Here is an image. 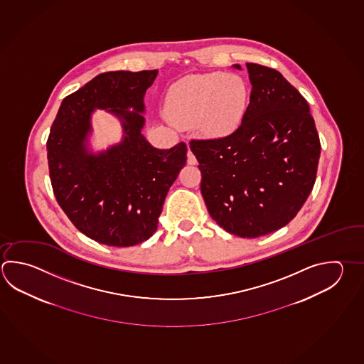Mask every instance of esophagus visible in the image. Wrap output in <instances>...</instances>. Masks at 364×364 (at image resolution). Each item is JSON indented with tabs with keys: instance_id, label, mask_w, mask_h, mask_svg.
<instances>
[{
	"instance_id": "esophagus-1",
	"label": "esophagus",
	"mask_w": 364,
	"mask_h": 364,
	"mask_svg": "<svg viewBox=\"0 0 364 364\" xmlns=\"http://www.w3.org/2000/svg\"><path fill=\"white\" fill-rule=\"evenodd\" d=\"M186 158H188V159H186V162H188L189 165H196V164H197V158H196V156L193 154L191 149H189L188 153H186Z\"/></svg>"
}]
</instances>
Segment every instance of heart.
Returning a JSON list of instances; mask_svg holds the SVG:
<instances>
[{
    "label": "heart",
    "instance_id": "obj_1",
    "mask_svg": "<svg viewBox=\"0 0 364 364\" xmlns=\"http://www.w3.org/2000/svg\"><path fill=\"white\" fill-rule=\"evenodd\" d=\"M250 103L243 78L220 72L180 80L167 94L166 109L173 124L194 126L208 136H227L240 129Z\"/></svg>",
    "mask_w": 364,
    "mask_h": 364
}]
</instances>
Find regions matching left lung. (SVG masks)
<instances>
[{"instance_id": "1", "label": "left lung", "mask_w": 364, "mask_h": 364, "mask_svg": "<svg viewBox=\"0 0 364 364\" xmlns=\"http://www.w3.org/2000/svg\"><path fill=\"white\" fill-rule=\"evenodd\" d=\"M246 65L252 90L240 129L189 144L211 218L228 233L257 238L301 210L316 183L321 141L305 97L278 70Z\"/></svg>"}]
</instances>
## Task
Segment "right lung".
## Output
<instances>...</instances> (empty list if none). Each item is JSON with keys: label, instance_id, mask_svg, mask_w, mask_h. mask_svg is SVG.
I'll return each mask as SVG.
<instances>
[{"label": "right lung", "instance_id": "obj_1", "mask_svg": "<svg viewBox=\"0 0 364 364\" xmlns=\"http://www.w3.org/2000/svg\"><path fill=\"white\" fill-rule=\"evenodd\" d=\"M157 73L96 76L64 97L50 130L48 172L56 200L81 233L107 246L130 247L151 238L167 192L186 166V143L157 149L141 134L145 91ZM95 107L116 114L125 135L119 145L92 155L84 141Z\"/></svg>", "mask_w": 364, "mask_h": 364}]
</instances>
